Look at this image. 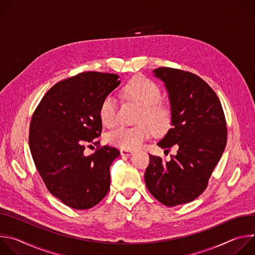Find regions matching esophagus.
Segmentation results:
<instances>
[{
    "mask_svg": "<svg viewBox=\"0 0 255 255\" xmlns=\"http://www.w3.org/2000/svg\"><path fill=\"white\" fill-rule=\"evenodd\" d=\"M120 153L122 156H130L133 154V151L131 150H126V149H121L120 150Z\"/></svg>",
    "mask_w": 255,
    "mask_h": 255,
    "instance_id": "obj_1",
    "label": "esophagus"
}]
</instances>
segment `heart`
Returning a JSON list of instances; mask_svg holds the SVG:
<instances>
[{"mask_svg": "<svg viewBox=\"0 0 255 255\" xmlns=\"http://www.w3.org/2000/svg\"><path fill=\"white\" fill-rule=\"evenodd\" d=\"M126 100L140 106L132 127H119L107 136L108 142L126 150L138 148L150 134L166 132L172 123V110L161 101L162 91L153 81L145 77L131 79L122 89ZM99 116L104 125L112 127L117 122V102L114 97L106 96L99 107Z\"/></svg>", "mask_w": 255, "mask_h": 255, "instance_id": "b5f03b06", "label": "heart"}]
</instances>
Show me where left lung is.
Returning a JSON list of instances; mask_svg holds the SVG:
<instances>
[{"mask_svg": "<svg viewBox=\"0 0 255 255\" xmlns=\"http://www.w3.org/2000/svg\"><path fill=\"white\" fill-rule=\"evenodd\" d=\"M153 72L164 82L173 116L172 127L157 145L168 150L175 144L178 150L169 161L149 154L144 179L158 202L173 207L207 189L227 143L226 119L219 98L197 75L170 67Z\"/></svg>", "mask_w": 255, "mask_h": 255, "instance_id": "1", "label": "left lung"}]
</instances>
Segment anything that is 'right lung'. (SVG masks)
<instances>
[{
    "label": "right lung",
    "mask_w": 255,
    "mask_h": 255,
    "mask_svg": "<svg viewBox=\"0 0 255 255\" xmlns=\"http://www.w3.org/2000/svg\"><path fill=\"white\" fill-rule=\"evenodd\" d=\"M115 74L87 71L55 84L32 115L29 147L51 195L77 210L100 203L110 189V166L120 151L100 146L102 100L120 84ZM97 145L86 156L84 145Z\"/></svg>",
    "instance_id": "obj_1"
}]
</instances>
